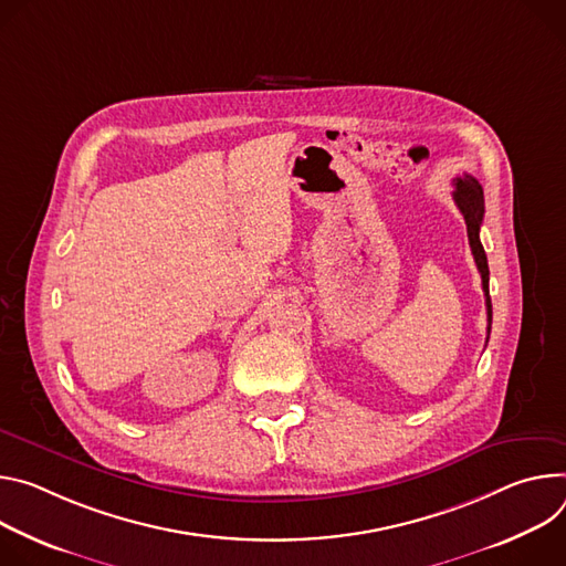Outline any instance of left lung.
<instances>
[{
  "mask_svg": "<svg viewBox=\"0 0 566 566\" xmlns=\"http://www.w3.org/2000/svg\"><path fill=\"white\" fill-rule=\"evenodd\" d=\"M459 211L465 218L468 224V240L472 247V256L474 263L479 268L481 274V285H483V294H485V310H488V337H490V328H492V303H490V270H488V259H485V251L483 244L479 240V229L483 222V213H485V205H483V188L481 184L472 177V175H461L454 179V193H452Z\"/></svg>",
  "mask_w": 566,
  "mask_h": 566,
  "instance_id": "1",
  "label": "left lung"
}]
</instances>
